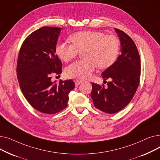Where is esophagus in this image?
<instances>
[{
  "instance_id": "1",
  "label": "esophagus",
  "mask_w": 160,
  "mask_h": 160,
  "mask_svg": "<svg viewBox=\"0 0 160 160\" xmlns=\"http://www.w3.org/2000/svg\"><path fill=\"white\" fill-rule=\"evenodd\" d=\"M75 86H78L80 84V83H82V81L81 80H75Z\"/></svg>"
}]
</instances>
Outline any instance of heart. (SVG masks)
I'll use <instances>...</instances> for the list:
<instances>
[{"instance_id":"obj_1","label":"heart","mask_w":160,"mask_h":160,"mask_svg":"<svg viewBox=\"0 0 160 160\" xmlns=\"http://www.w3.org/2000/svg\"><path fill=\"white\" fill-rule=\"evenodd\" d=\"M71 44L58 43L55 52L63 62H69L83 53L84 60L77 61L67 67L65 74L68 77L84 80L94 72L97 65L100 69L110 67L119 54V41L113 35H106L99 31H82L71 34Z\"/></svg>"}]
</instances>
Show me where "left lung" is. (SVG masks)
<instances>
[{"instance_id": "8db88e82", "label": "left lung", "mask_w": 160, "mask_h": 160, "mask_svg": "<svg viewBox=\"0 0 160 160\" xmlns=\"http://www.w3.org/2000/svg\"><path fill=\"white\" fill-rule=\"evenodd\" d=\"M121 42V54L102 73L104 80H111L107 88L92 83L91 97L94 106L107 113L121 111L132 100L138 88L141 62L137 47L123 31L115 28Z\"/></svg>"}]
</instances>
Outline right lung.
<instances>
[{
  "instance_id": "1",
  "label": "right lung",
  "mask_w": 160,
  "mask_h": 160,
  "mask_svg": "<svg viewBox=\"0 0 160 160\" xmlns=\"http://www.w3.org/2000/svg\"><path fill=\"white\" fill-rule=\"evenodd\" d=\"M62 28L43 27L25 39L20 48L17 77L25 98L36 110L47 114L62 111L67 106L70 91L75 88L72 80H51L60 75L62 63L55 47Z\"/></svg>"
}]
</instances>
